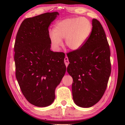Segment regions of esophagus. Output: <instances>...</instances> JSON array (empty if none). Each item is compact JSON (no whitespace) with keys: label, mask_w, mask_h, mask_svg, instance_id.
Masks as SVG:
<instances>
[{"label":"esophagus","mask_w":125,"mask_h":125,"mask_svg":"<svg viewBox=\"0 0 125 125\" xmlns=\"http://www.w3.org/2000/svg\"><path fill=\"white\" fill-rule=\"evenodd\" d=\"M64 63H65V65H66V67H67L68 65V64H69V63L68 58L67 57H65L64 58Z\"/></svg>","instance_id":"obj_1"}]
</instances>
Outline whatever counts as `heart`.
<instances>
[{"label": "heart", "mask_w": 125, "mask_h": 125, "mask_svg": "<svg viewBox=\"0 0 125 125\" xmlns=\"http://www.w3.org/2000/svg\"><path fill=\"white\" fill-rule=\"evenodd\" d=\"M92 31V24L85 18L66 19L57 23L50 41L54 49L58 50L65 39V45L72 51L80 50L86 43Z\"/></svg>", "instance_id": "heart-1"}]
</instances>
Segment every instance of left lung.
<instances>
[{"mask_svg":"<svg viewBox=\"0 0 125 125\" xmlns=\"http://www.w3.org/2000/svg\"><path fill=\"white\" fill-rule=\"evenodd\" d=\"M92 31L80 50L68 53L67 72L73 78L72 85L75 104L90 107L102 98L111 74L110 50L102 25L92 20Z\"/></svg>","mask_w":125,"mask_h":125,"instance_id":"obj_1","label":"left lung"}]
</instances>
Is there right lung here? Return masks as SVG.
I'll list each match as a JSON object with an SVG mask.
<instances>
[{"label": "right lung", "instance_id": "obj_1", "mask_svg": "<svg viewBox=\"0 0 125 125\" xmlns=\"http://www.w3.org/2000/svg\"><path fill=\"white\" fill-rule=\"evenodd\" d=\"M59 15L46 12L22 22L14 45L16 78L24 96L36 106L50 105L66 71L65 54L51 51L48 27Z\"/></svg>", "mask_w": 125, "mask_h": 125}]
</instances>
